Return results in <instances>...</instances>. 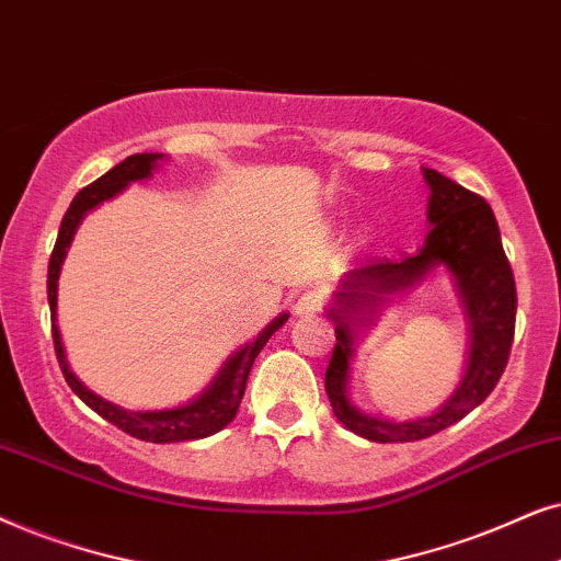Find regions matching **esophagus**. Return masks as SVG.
Masks as SVG:
<instances>
[{"instance_id": "esophagus-1", "label": "esophagus", "mask_w": 561, "mask_h": 561, "mask_svg": "<svg viewBox=\"0 0 561 561\" xmlns=\"http://www.w3.org/2000/svg\"><path fill=\"white\" fill-rule=\"evenodd\" d=\"M325 305V297L320 289H308V293H302L300 297H297L295 302V312L300 318H308V316H316V312L323 310Z\"/></svg>"}]
</instances>
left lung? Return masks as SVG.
I'll use <instances>...</instances> for the list:
<instances>
[{
  "instance_id": "1",
  "label": "left lung",
  "mask_w": 561,
  "mask_h": 561,
  "mask_svg": "<svg viewBox=\"0 0 561 561\" xmlns=\"http://www.w3.org/2000/svg\"><path fill=\"white\" fill-rule=\"evenodd\" d=\"M431 186L428 222L421 251L400 261L367 259L341 279L328 318L335 323V348L325 369V392L339 421L356 436L377 444L421 442L449 428L495 390L511 356L515 333V279L500 241V228L480 194L465 190L436 169H423ZM446 265L455 276L470 320V358L466 377L436 414L415 422H387L362 414L347 400V367L358 324H368L387 294L404 291L433 267Z\"/></svg>"
}]
</instances>
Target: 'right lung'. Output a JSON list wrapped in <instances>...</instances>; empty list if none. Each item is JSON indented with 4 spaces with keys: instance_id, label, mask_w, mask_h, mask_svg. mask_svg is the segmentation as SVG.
Instances as JSON below:
<instances>
[{
    "instance_id": "right-lung-1",
    "label": "right lung",
    "mask_w": 561,
    "mask_h": 561,
    "mask_svg": "<svg viewBox=\"0 0 561 561\" xmlns=\"http://www.w3.org/2000/svg\"><path fill=\"white\" fill-rule=\"evenodd\" d=\"M161 159L163 153L128 156V159L119 161L117 167H112L107 174H102L96 182L84 186V190L73 197V203L69 205V210H66L61 220V230H58L54 253H50V261H48V305H50V328H54V346L58 356V367H61L71 390L77 392L79 398L94 410V413H100L104 421L117 425V428L128 433V436L140 438V442H151V444H174V442L207 438L213 436V433L222 431L230 421H233L238 413V405H241L243 400L253 358H256L259 351L266 346V341L272 339L274 331H279V328L287 323L289 316L287 312L276 316L272 323L256 335V339L245 343L243 348H238L236 354L222 364V369L218 371V377L213 379L210 387H207L205 392H199L194 400L186 402V405L169 408V410H125L119 405H112L107 400H102L100 394L87 390V387L79 382L77 375H73L69 367V362H66L61 331H58V323H56L58 274H61L66 251H69L79 222L84 220V215L92 210V207L102 205L104 199L115 197V194L123 192L130 182H140V179L151 176V171Z\"/></svg>"
}]
</instances>
